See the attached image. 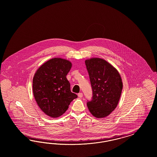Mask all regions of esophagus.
<instances>
[{
    "label": "esophagus",
    "instance_id": "obj_1",
    "mask_svg": "<svg viewBox=\"0 0 157 157\" xmlns=\"http://www.w3.org/2000/svg\"><path fill=\"white\" fill-rule=\"evenodd\" d=\"M78 97H79V98H82V97H83V93H78Z\"/></svg>",
    "mask_w": 157,
    "mask_h": 157
}]
</instances>
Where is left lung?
<instances>
[{
    "label": "left lung",
    "mask_w": 157,
    "mask_h": 157,
    "mask_svg": "<svg viewBox=\"0 0 157 157\" xmlns=\"http://www.w3.org/2000/svg\"><path fill=\"white\" fill-rule=\"evenodd\" d=\"M93 91L92 99L87 106L97 118L109 115L119 103L123 83L119 72L108 62L100 58L85 61Z\"/></svg>",
    "instance_id": "left-lung-1"
}]
</instances>
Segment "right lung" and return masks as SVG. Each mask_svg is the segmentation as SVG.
<instances>
[{"instance_id":"obj_1","label":"right lung","mask_w":157,"mask_h":157,"mask_svg":"<svg viewBox=\"0 0 157 157\" xmlns=\"http://www.w3.org/2000/svg\"><path fill=\"white\" fill-rule=\"evenodd\" d=\"M71 62L53 58L39 67L33 79V91L38 106L44 113L53 118L65 113L72 100L78 97L72 93L66 75Z\"/></svg>"}]
</instances>
